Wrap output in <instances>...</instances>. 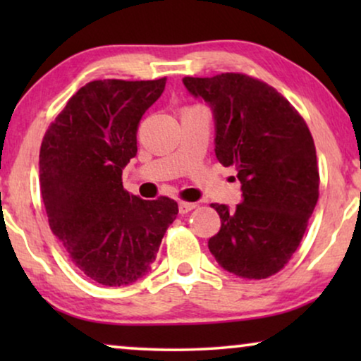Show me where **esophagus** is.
<instances>
[{"mask_svg":"<svg viewBox=\"0 0 361 361\" xmlns=\"http://www.w3.org/2000/svg\"><path fill=\"white\" fill-rule=\"evenodd\" d=\"M195 209V204H189V202H180L179 204V214H187V212L194 210Z\"/></svg>","mask_w":361,"mask_h":361,"instance_id":"1","label":"esophagus"}]
</instances>
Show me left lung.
<instances>
[{"label": "left lung", "mask_w": 361, "mask_h": 361, "mask_svg": "<svg viewBox=\"0 0 361 361\" xmlns=\"http://www.w3.org/2000/svg\"><path fill=\"white\" fill-rule=\"evenodd\" d=\"M187 92L210 106L215 156L235 166L241 200L219 212L220 231L209 250L228 273L269 278L284 268L302 240L319 199L312 135L302 116L273 87L241 73L182 78Z\"/></svg>", "instance_id": "left-lung-1"}]
</instances>
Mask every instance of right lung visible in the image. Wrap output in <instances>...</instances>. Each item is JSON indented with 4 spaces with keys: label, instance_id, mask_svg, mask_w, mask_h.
I'll return each instance as SVG.
<instances>
[{
    "label": "right lung",
    "instance_id": "add662e5",
    "mask_svg": "<svg viewBox=\"0 0 361 361\" xmlns=\"http://www.w3.org/2000/svg\"><path fill=\"white\" fill-rule=\"evenodd\" d=\"M159 80H95L49 126L39 179L49 225L71 259L103 286H128L151 269L177 202L142 200L123 189L142 115L162 95Z\"/></svg>",
    "mask_w": 361,
    "mask_h": 361
}]
</instances>
